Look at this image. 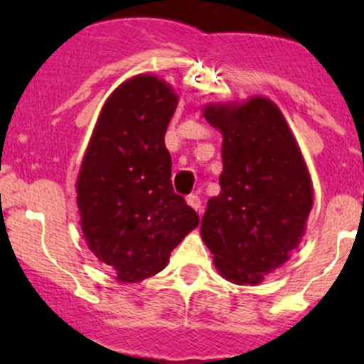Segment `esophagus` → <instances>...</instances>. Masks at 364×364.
Here are the masks:
<instances>
[{
  "instance_id": "34e87169",
  "label": "esophagus",
  "mask_w": 364,
  "mask_h": 364,
  "mask_svg": "<svg viewBox=\"0 0 364 364\" xmlns=\"http://www.w3.org/2000/svg\"><path fill=\"white\" fill-rule=\"evenodd\" d=\"M186 203H188L190 208H193L200 215V204H203V200H200L199 196H188L186 197Z\"/></svg>"
}]
</instances>
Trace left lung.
<instances>
[{"label": "left lung", "mask_w": 364, "mask_h": 364, "mask_svg": "<svg viewBox=\"0 0 364 364\" xmlns=\"http://www.w3.org/2000/svg\"><path fill=\"white\" fill-rule=\"evenodd\" d=\"M204 117L223 135V171L200 236L222 277L257 285L287 262L303 236L314 204L308 168L287 121L267 98L211 104Z\"/></svg>", "instance_id": "obj_1"}]
</instances>
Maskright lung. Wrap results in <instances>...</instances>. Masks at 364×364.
Masks as SVG:
<instances>
[{
  "label": "right lung",
  "mask_w": 364,
  "mask_h": 364,
  "mask_svg": "<svg viewBox=\"0 0 364 364\" xmlns=\"http://www.w3.org/2000/svg\"><path fill=\"white\" fill-rule=\"evenodd\" d=\"M178 107L171 86L137 75L107 98L77 178L84 237L123 284L160 273L199 225L171 181L165 132Z\"/></svg>",
  "instance_id": "add662e5"
}]
</instances>
